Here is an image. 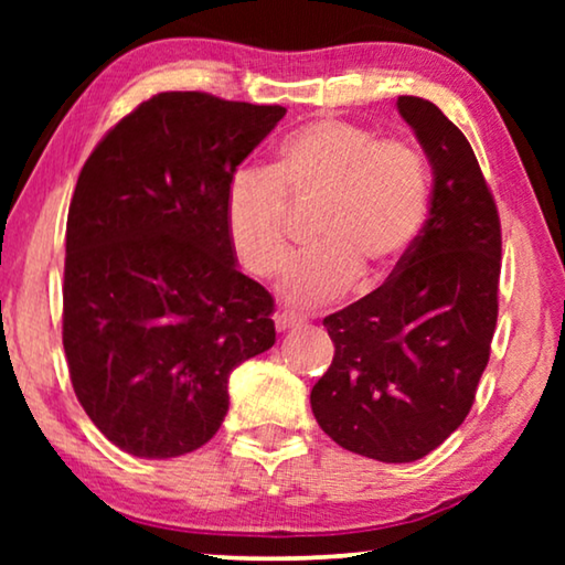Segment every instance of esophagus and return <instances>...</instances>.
Listing matches in <instances>:
<instances>
[{
  "mask_svg": "<svg viewBox=\"0 0 565 565\" xmlns=\"http://www.w3.org/2000/svg\"><path fill=\"white\" fill-rule=\"evenodd\" d=\"M300 323H303V316H298V313L280 311V313L275 316V327H277V331H290V329L300 327Z\"/></svg>",
  "mask_w": 565,
  "mask_h": 565,
  "instance_id": "1",
  "label": "esophagus"
}]
</instances>
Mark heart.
Segmentation results:
<instances>
[{"label": "heart", "mask_w": 565, "mask_h": 565, "mask_svg": "<svg viewBox=\"0 0 565 565\" xmlns=\"http://www.w3.org/2000/svg\"><path fill=\"white\" fill-rule=\"evenodd\" d=\"M319 200L311 238L290 259L282 296L321 306L391 275L429 213V169L414 146L383 141L339 118L306 122L285 138L273 169L242 167L223 200V226L238 265L254 277L280 275L288 259V203Z\"/></svg>", "instance_id": "b5f03b06"}]
</instances>
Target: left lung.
I'll use <instances>...</instances> for the list:
<instances>
[{"mask_svg": "<svg viewBox=\"0 0 565 565\" xmlns=\"http://www.w3.org/2000/svg\"><path fill=\"white\" fill-rule=\"evenodd\" d=\"M396 105L429 159V218L381 288L323 319L334 360L311 408L344 450L414 462L466 422L489 365L501 223L460 128L429 99Z\"/></svg>", "mask_w": 565, "mask_h": 565, "instance_id": "1", "label": "left lung"}]
</instances>
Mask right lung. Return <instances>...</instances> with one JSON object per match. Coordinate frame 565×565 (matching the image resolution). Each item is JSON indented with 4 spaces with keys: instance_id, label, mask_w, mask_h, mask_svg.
<instances>
[{
    "instance_id": "add662e5",
    "label": "right lung",
    "mask_w": 565,
    "mask_h": 565,
    "mask_svg": "<svg viewBox=\"0 0 565 565\" xmlns=\"http://www.w3.org/2000/svg\"><path fill=\"white\" fill-rule=\"evenodd\" d=\"M280 105L161 92L82 167L66 221L64 352L95 427L136 458L203 447L228 375L275 344V300L238 273L223 226L236 167Z\"/></svg>"
}]
</instances>
